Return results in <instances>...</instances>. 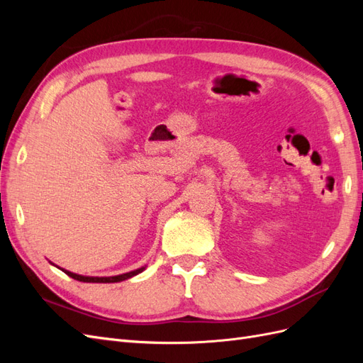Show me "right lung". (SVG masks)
Masks as SVG:
<instances>
[{
	"label": "right lung",
	"mask_w": 363,
	"mask_h": 363,
	"mask_svg": "<svg viewBox=\"0 0 363 363\" xmlns=\"http://www.w3.org/2000/svg\"><path fill=\"white\" fill-rule=\"evenodd\" d=\"M52 265H54V263H52ZM59 269H62L65 274H68V276L72 277L74 280L84 281V283H118V281H124L127 279H131V277L138 276V274H140L142 271L145 269V267H140V268H138L135 271H130V272H125V274H119V276H112V277H89V276H80V274H75V272H71V271L63 269V268H59Z\"/></svg>",
	"instance_id": "1"
}]
</instances>
